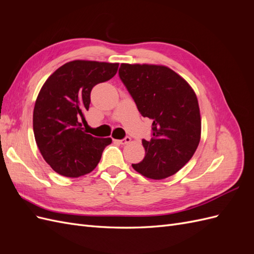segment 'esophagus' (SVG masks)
<instances>
[{
	"mask_svg": "<svg viewBox=\"0 0 254 254\" xmlns=\"http://www.w3.org/2000/svg\"><path fill=\"white\" fill-rule=\"evenodd\" d=\"M130 141H131V139H130V136H125L124 139H122V140H117V142H118L119 144H122V145L128 144V143H130Z\"/></svg>",
	"mask_w": 254,
	"mask_h": 254,
	"instance_id": "1",
	"label": "esophagus"
}]
</instances>
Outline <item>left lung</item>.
<instances>
[{"instance_id":"obj_1","label":"left lung","mask_w":254,"mask_h":254,"mask_svg":"<svg viewBox=\"0 0 254 254\" xmlns=\"http://www.w3.org/2000/svg\"><path fill=\"white\" fill-rule=\"evenodd\" d=\"M120 78L142 117L152 120L149 140H142L145 157L134 170L150 179L167 178L195 153L201 119L194 90L170 67L122 64Z\"/></svg>"}]
</instances>
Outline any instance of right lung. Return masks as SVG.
Listing matches in <instances>:
<instances>
[{"label":"right lung","mask_w":254,"mask_h":254,"mask_svg":"<svg viewBox=\"0 0 254 254\" xmlns=\"http://www.w3.org/2000/svg\"><path fill=\"white\" fill-rule=\"evenodd\" d=\"M118 68L119 64L74 60L57 68L42 86L33 115L35 140L59 175L77 178L91 173L111 144V137H95L81 126L92 89L111 79Z\"/></svg>","instance_id":"obj_1"}]
</instances>
